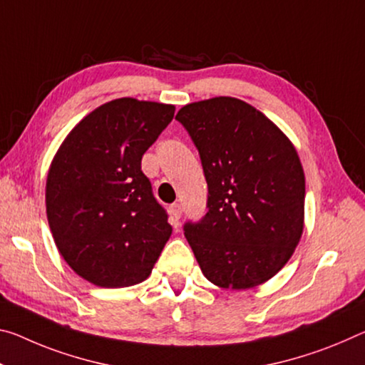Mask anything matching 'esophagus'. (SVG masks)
Listing matches in <instances>:
<instances>
[{"mask_svg": "<svg viewBox=\"0 0 365 365\" xmlns=\"http://www.w3.org/2000/svg\"><path fill=\"white\" fill-rule=\"evenodd\" d=\"M170 216H172V221L178 224V219H180V216H182V206L178 203H173L170 206Z\"/></svg>", "mask_w": 365, "mask_h": 365, "instance_id": "1", "label": "esophagus"}]
</instances>
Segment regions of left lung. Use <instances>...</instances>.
<instances>
[{
    "instance_id": "1",
    "label": "left lung",
    "mask_w": 365,
    "mask_h": 365,
    "mask_svg": "<svg viewBox=\"0 0 365 365\" xmlns=\"http://www.w3.org/2000/svg\"><path fill=\"white\" fill-rule=\"evenodd\" d=\"M175 120L198 149L207 212L183 230L203 274L224 289L271 279L304 230L305 177L296 148L262 112L234 97L193 102Z\"/></svg>"
}]
</instances>
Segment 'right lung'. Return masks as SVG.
Returning <instances> with one entry per match:
<instances>
[{
    "label": "right lung",
    "instance_id": "add662e5",
    "mask_svg": "<svg viewBox=\"0 0 365 365\" xmlns=\"http://www.w3.org/2000/svg\"><path fill=\"white\" fill-rule=\"evenodd\" d=\"M173 113V106L131 97L107 102L74 126L51 160L50 230L65 262L92 284L144 281L169 240V216L141 159Z\"/></svg>",
    "mask_w": 365,
    "mask_h": 365
}]
</instances>
